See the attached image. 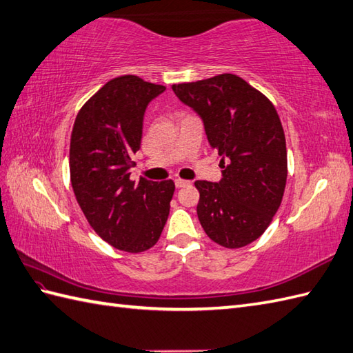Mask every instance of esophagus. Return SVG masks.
Returning a JSON list of instances; mask_svg holds the SVG:
<instances>
[{
  "mask_svg": "<svg viewBox=\"0 0 353 353\" xmlns=\"http://www.w3.org/2000/svg\"><path fill=\"white\" fill-rule=\"evenodd\" d=\"M190 183H191L190 180H183V179H176V180H174L176 188H183V186H188Z\"/></svg>",
  "mask_w": 353,
  "mask_h": 353,
  "instance_id": "1",
  "label": "esophagus"
}]
</instances>
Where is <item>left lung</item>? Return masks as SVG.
Here are the masks:
<instances>
[{
    "label": "left lung",
    "mask_w": 353,
    "mask_h": 353,
    "mask_svg": "<svg viewBox=\"0 0 353 353\" xmlns=\"http://www.w3.org/2000/svg\"><path fill=\"white\" fill-rule=\"evenodd\" d=\"M173 92L199 114L221 157L218 183L196 180L200 224L212 241L242 248L265 233L288 180V149L275 106L247 81L223 73Z\"/></svg>",
    "instance_id": "1"
}]
</instances>
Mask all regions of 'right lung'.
Listing matches in <instances>:
<instances>
[{
    "instance_id": "obj_1",
    "label": "right lung",
    "mask_w": 353,
    "mask_h": 353,
    "mask_svg": "<svg viewBox=\"0 0 353 353\" xmlns=\"http://www.w3.org/2000/svg\"><path fill=\"white\" fill-rule=\"evenodd\" d=\"M165 87L135 75L108 81L79 110L70 137V182L88 224L111 247L143 252L158 242L173 180H130L147 105Z\"/></svg>"
}]
</instances>
